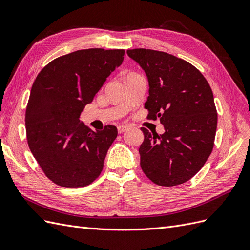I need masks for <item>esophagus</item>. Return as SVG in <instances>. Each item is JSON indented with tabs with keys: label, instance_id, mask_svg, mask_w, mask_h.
<instances>
[{
	"label": "esophagus",
	"instance_id": "esophagus-1",
	"mask_svg": "<svg viewBox=\"0 0 250 250\" xmlns=\"http://www.w3.org/2000/svg\"><path fill=\"white\" fill-rule=\"evenodd\" d=\"M127 129H128V126H126V125H120V126H118V132L119 133H123Z\"/></svg>",
	"mask_w": 250,
	"mask_h": 250
}]
</instances>
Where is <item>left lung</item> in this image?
<instances>
[{"mask_svg":"<svg viewBox=\"0 0 250 250\" xmlns=\"http://www.w3.org/2000/svg\"><path fill=\"white\" fill-rule=\"evenodd\" d=\"M127 54L147 75V119L160 118L165 128L160 135L141 128V168L158 186L184 184L203 167L214 148L218 116L211 88L193 64L168 53L133 49Z\"/></svg>","mask_w":250,"mask_h":250,"instance_id":"obj_1","label":"left lung"}]
</instances>
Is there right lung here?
I'll list each match as a JSON object with an SVG mask.
<instances>
[{
	"label": "right lung",
	"mask_w": 250,
	"mask_h": 250,
	"mask_svg": "<svg viewBox=\"0 0 250 250\" xmlns=\"http://www.w3.org/2000/svg\"><path fill=\"white\" fill-rule=\"evenodd\" d=\"M124 54L121 49L78 50L52 60L35 78L25 117L27 142L54 184L82 188L101 174L117 127L93 131L79 117Z\"/></svg>",
	"instance_id": "obj_1"
}]
</instances>
